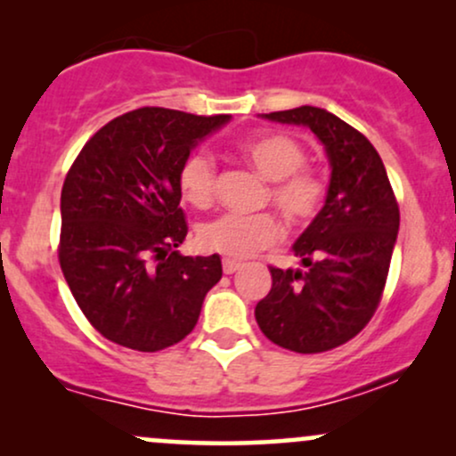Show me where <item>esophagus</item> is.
Listing matches in <instances>:
<instances>
[{
	"label": "esophagus",
	"instance_id": "obj_1",
	"mask_svg": "<svg viewBox=\"0 0 456 456\" xmlns=\"http://www.w3.org/2000/svg\"><path fill=\"white\" fill-rule=\"evenodd\" d=\"M240 268H242V264H240V261H233V259H224L223 261L224 274H233V272H238Z\"/></svg>",
	"mask_w": 456,
	"mask_h": 456
}]
</instances>
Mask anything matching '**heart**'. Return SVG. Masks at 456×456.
Returning a JSON list of instances; mask_svg holds the SVG:
<instances>
[{
  "label": "heart",
  "instance_id": "b5f03b06",
  "mask_svg": "<svg viewBox=\"0 0 456 456\" xmlns=\"http://www.w3.org/2000/svg\"><path fill=\"white\" fill-rule=\"evenodd\" d=\"M240 154L265 180L264 203H272L287 224L305 229L315 223L326 206L330 182L317 167L308 165V150L302 141L285 133H265L240 143ZM177 188L188 206L206 210L216 197V162L210 154L191 151L177 169ZM199 244L212 253L246 259L270 248L282 238V224L272 212L223 214L203 223L197 232Z\"/></svg>",
  "mask_w": 456,
  "mask_h": 456
}]
</instances>
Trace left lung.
Instances as JSON below:
<instances>
[{
    "mask_svg": "<svg viewBox=\"0 0 456 456\" xmlns=\"http://www.w3.org/2000/svg\"><path fill=\"white\" fill-rule=\"evenodd\" d=\"M305 124L326 145L330 195L294 244L305 272L270 265L272 289L255 306L261 332L296 354L352 341L378 311L399 233V203L378 150L360 130L319 107L265 113Z\"/></svg>",
    "mask_w": 456,
    "mask_h": 456,
    "instance_id": "left-lung-1",
    "label": "left lung"
}]
</instances>
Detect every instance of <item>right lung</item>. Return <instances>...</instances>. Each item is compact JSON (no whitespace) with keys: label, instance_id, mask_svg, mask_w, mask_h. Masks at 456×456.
<instances>
[{"label":"right lung","instance_id":"1","mask_svg":"<svg viewBox=\"0 0 456 456\" xmlns=\"http://www.w3.org/2000/svg\"><path fill=\"white\" fill-rule=\"evenodd\" d=\"M229 115L141 107L83 145L61 186V272L107 341L160 352L188 337L221 281L218 255L184 257L177 169Z\"/></svg>","mask_w":456,"mask_h":456}]
</instances>
